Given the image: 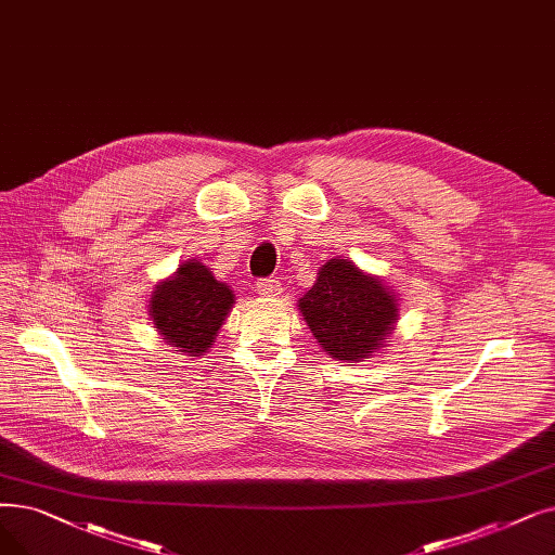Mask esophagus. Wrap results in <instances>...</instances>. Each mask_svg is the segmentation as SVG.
Listing matches in <instances>:
<instances>
[{
    "instance_id": "esophagus-1",
    "label": "esophagus",
    "mask_w": 555,
    "mask_h": 555,
    "mask_svg": "<svg viewBox=\"0 0 555 555\" xmlns=\"http://www.w3.org/2000/svg\"><path fill=\"white\" fill-rule=\"evenodd\" d=\"M256 287H258V295H262V297H279L281 295V281H276L274 276H270V279H258L256 281Z\"/></svg>"
}]
</instances>
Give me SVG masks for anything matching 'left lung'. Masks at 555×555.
<instances>
[{
    "instance_id": "8db88e82",
    "label": "left lung",
    "mask_w": 555,
    "mask_h": 555,
    "mask_svg": "<svg viewBox=\"0 0 555 555\" xmlns=\"http://www.w3.org/2000/svg\"><path fill=\"white\" fill-rule=\"evenodd\" d=\"M299 310L331 358L360 360L388 340L399 308L378 279L360 272L351 260L331 258L299 299Z\"/></svg>"
}]
</instances>
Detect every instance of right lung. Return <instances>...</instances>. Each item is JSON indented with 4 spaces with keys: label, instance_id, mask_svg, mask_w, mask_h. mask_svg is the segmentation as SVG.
<instances>
[{
    "label": "right lung",
    "instance_id": "right-lung-1",
    "mask_svg": "<svg viewBox=\"0 0 555 555\" xmlns=\"http://www.w3.org/2000/svg\"><path fill=\"white\" fill-rule=\"evenodd\" d=\"M233 293L215 279L206 264L183 262L172 279L156 285L150 315L163 340L188 356H202L215 340Z\"/></svg>",
    "mask_w": 555,
    "mask_h": 555
}]
</instances>
